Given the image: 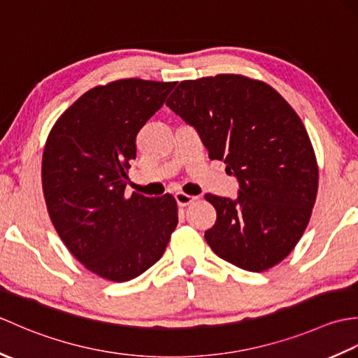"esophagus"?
I'll return each instance as SVG.
<instances>
[{
	"label": "esophagus",
	"instance_id": "34e87169",
	"mask_svg": "<svg viewBox=\"0 0 358 358\" xmlns=\"http://www.w3.org/2000/svg\"><path fill=\"white\" fill-rule=\"evenodd\" d=\"M196 200V196L192 195H187L185 192H177L175 194V201H177L178 206H187V204H191Z\"/></svg>",
	"mask_w": 358,
	"mask_h": 358
}]
</instances>
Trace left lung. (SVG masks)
Returning a JSON list of instances; mask_svg holds the SVG:
<instances>
[{"label": "left lung", "instance_id": "obj_1", "mask_svg": "<svg viewBox=\"0 0 358 358\" xmlns=\"http://www.w3.org/2000/svg\"><path fill=\"white\" fill-rule=\"evenodd\" d=\"M166 106L238 181L237 199L204 195L217 210L204 232L210 249L250 272L280 263L305 232L318 187L313 144L295 110L266 83L241 75L181 81Z\"/></svg>", "mask_w": 358, "mask_h": 358}]
</instances>
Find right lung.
I'll return each instance as SVG.
<instances>
[{
  "mask_svg": "<svg viewBox=\"0 0 358 358\" xmlns=\"http://www.w3.org/2000/svg\"><path fill=\"white\" fill-rule=\"evenodd\" d=\"M175 83L120 80L80 96L53 126L43 154V191L53 226L77 260L110 281L154 266L178 223L166 194L129 199L136 135Z\"/></svg>",
  "mask_w": 358,
  "mask_h": 358,
  "instance_id": "right-lung-1",
  "label": "right lung"
}]
</instances>
